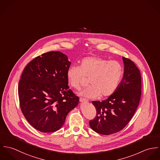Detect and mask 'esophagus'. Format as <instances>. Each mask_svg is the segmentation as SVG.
I'll return each instance as SVG.
<instances>
[{
  "label": "esophagus",
  "mask_w": 160,
  "mask_h": 160,
  "mask_svg": "<svg viewBox=\"0 0 160 160\" xmlns=\"http://www.w3.org/2000/svg\"><path fill=\"white\" fill-rule=\"evenodd\" d=\"M79 101L81 102V103H86L88 102V100L84 98H80L79 99Z\"/></svg>",
  "instance_id": "34e87169"
}]
</instances>
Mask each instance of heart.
Returning <instances> with one entry per match:
<instances>
[{"mask_svg":"<svg viewBox=\"0 0 160 160\" xmlns=\"http://www.w3.org/2000/svg\"><path fill=\"white\" fill-rule=\"evenodd\" d=\"M123 72V68L118 62L92 56L82 59L80 66L69 67L67 78L69 84L75 89L80 87L86 77L89 78L91 85L78 94L95 98L100 95L102 97H106L114 93L120 84Z\"/></svg>","mask_w":160,"mask_h":160,"instance_id":"heart-1","label":"heart"}]
</instances>
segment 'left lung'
<instances>
[{
  "instance_id": "1",
  "label": "left lung",
  "mask_w": 160,
  "mask_h": 160,
  "mask_svg": "<svg viewBox=\"0 0 160 160\" xmlns=\"http://www.w3.org/2000/svg\"><path fill=\"white\" fill-rule=\"evenodd\" d=\"M124 70L117 89L107 99L93 101L97 110L89 125L95 132L110 135L122 130L132 119L141 96V76L139 69L131 60L122 57Z\"/></svg>"
}]
</instances>
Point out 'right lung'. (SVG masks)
Masks as SVG:
<instances>
[{
	"instance_id": "right-lung-1",
	"label": "right lung",
	"mask_w": 160,
	"mask_h": 160,
	"mask_svg": "<svg viewBox=\"0 0 160 160\" xmlns=\"http://www.w3.org/2000/svg\"><path fill=\"white\" fill-rule=\"evenodd\" d=\"M71 63L61 52L36 57L23 70L18 84L20 105L24 116L42 132L60 129L79 98L69 89L67 78Z\"/></svg>"
}]
</instances>
